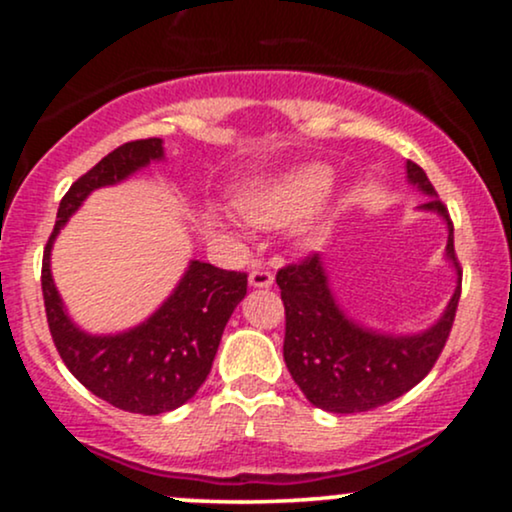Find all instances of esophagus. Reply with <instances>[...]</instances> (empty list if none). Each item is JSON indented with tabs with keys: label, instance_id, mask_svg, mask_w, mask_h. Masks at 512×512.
I'll use <instances>...</instances> for the list:
<instances>
[{
	"label": "esophagus",
	"instance_id": "esophagus-1",
	"mask_svg": "<svg viewBox=\"0 0 512 512\" xmlns=\"http://www.w3.org/2000/svg\"><path fill=\"white\" fill-rule=\"evenodd\" d=\"M248 281L252 289H269L274 284V274L267 272V269H252Z\"/></svg>",
	"mask_w": 512,
	"mask_h": 512
}]
</instances>
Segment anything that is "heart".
<instances>
[{
	"label": "heart",
	"instance_id": "1",
	"mask_svg": "<svg viewBox=\"0 0 512 512\" xmlns=\"http://www.w3.org/2000/svg\"><path fill=\"white\" fill-rule=\"evenodd\" d=\"M332 185V170L327 166H303L279 178L252 185L240 192L238 209L250 223L262 228H286L310 216L325 199ZM327 233L322 214L305 221L298 231L303 243H320Z\"/></svg>",
	"mask_w": 512,
	"mask_h": 512
}]
</instances>
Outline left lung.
Returning a JSON list of instances; mask_svg holds the SVG:
<instances>
[{"label": "left lung", "instance_id": "obj_1", "mask_svg": "<svg viewBox=\"0 0 512 512\" xmlns=\"http://www.w3.org/2000/svg\"><path fill=\"white\" fill-rule=\"evenodd\" d=\"M407 180L428 197L419 209L433 211L448 226L445 257L457 274L450 303L428 330L392 334L351 320L334 298L320 255H310L301 264H289L276 272L286 308V368L305 399L317 409L356 414L402 397L426 378L450 337L462 289L452 221L428 175L411 161H407Z\"/></svg>", "mask_w": 512, "mask_h": 512}]
</instances>
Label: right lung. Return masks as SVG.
<instances>
[{
  "label": "right lung",
  "instance_id": "obj_1",
  "mask_svg": "<svg viewBox=\"0 0 512 512\" xmlns=\"http://www.w3.org/2000/svg\"><path fill=\"white\" fill-rule=\"evenodd\" d=\"M163 139H137L110 151L62 197L43 255V298L52 342L86 390L117 409L156 416L182 407L207 380L223 327L248 293V274L190 260L173 293L137 327L88 334L74 325L50 272V252L69 216L98 187L117 185L154 161Z\"/></svg>",
  "mask_w": 512,
  "mask_h": 512
}]
</instances>
